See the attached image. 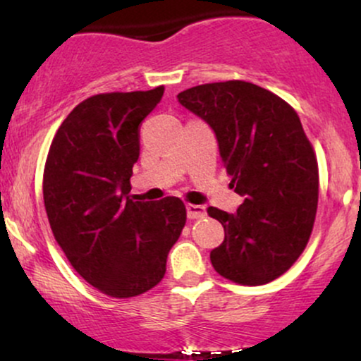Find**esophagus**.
Returning <instances> with one entry per match:
<instances>
[{
	"label": "esophagus",
	"mask_w": 361,
	"mask_h": 361,
	"mask_svg": "<svg viewBox=\"0 0 361 361\" xmlns=\"http://www.w3.org/2000/svg\"><path fill=\"white\" fill-rule=\"evenodd\" d=\"M186 215H188V219H202L205 215V207L188 204L186 205Z\"/></svg>",
	"instance_id": "1"
}]
</instances>
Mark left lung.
Instances as JSON below:
<instances>
[{
	"label": "left lung",
	"instance_id": "1",
	"mask_svg": "<svg viewBox=\"0 0 361 361\" xmlns=\"http://www.w3.org/2000/svg\"><path fill=\"white\" fill-rule=\"evenodd\" d=\"M178 102L212 128L231 186L244 198L234 214L207 209L226 233L210 251L212 267L241 285L279 279L307 246L317 210V161L299 115L246 81L193 86Z\"/></svg>",
	"mask_w": 361,
	"mask_h": 361
}]
</instances>
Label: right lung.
<instances>
[{"label":"right lung","instance_id":"1","mask_svg":"<svg viewBox=\"0 0 361 361\" xmlns=\"http://www.w3.org/2000/svg\"><path fill=\"white\" fill-rule=\"evenodd\" d=\"M164 88L94 94L61 123L44 169V204L54 238L80 275L117 299L163 280L186 222L176 197L135 202L130 176L139 126Z\"/></svg>","mask_w":361,"mask_h":361}]
</instances>
